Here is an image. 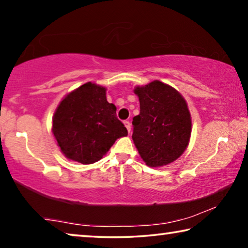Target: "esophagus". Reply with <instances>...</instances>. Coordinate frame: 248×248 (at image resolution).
Returning <instances> with one entry per match:
<instances>
[{"mask_svg": "<svg viewBox=\"0 0 248 248\" xmlns=\"http://www.w3.org/2000/svg\"><path fill=\"white\" fill-rule=\"evenodd\" d=\"M124 127L127 128V130H128V132L130 133V131H131V124L129 123V121H124Z\"/></svg>", "mask_w": 248, "mask_h": 248, "instance_id": "34e87169", "label": "esophagus"}]
</instances>
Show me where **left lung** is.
I'll use <instances>...</instances> for the list:
<instances>
[{
	"instance_id": "left-lung-1",
	"label": "left lung",
	"mask_w": 248,
	"mask_h": 248,
	"mask_svg": "<svg viewBox=\"0 0 248 248\" xmlns=\"http://www.w3.org/2000/svg\"><path fill=\"white\" fill-rule=\"evenodd\" d=\"M140 114L133 118L132 140L150 167L174 162L187 149L191 136V116L186 99L161 81L134 87Z\"/></svg>"
}]
</instances>
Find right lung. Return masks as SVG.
I'll return each mask as SVG.
<instances>
[{
  "label": "right lung",
  "instance_id": "right-lung-1",
  "mask_svg": "<svg viewBox=\"0 0 248 248\" xmlns=\"http://www.w3.org/2000/svg\"><path fill=\"white\" fill-rule=\"evenodd\" d=\"M106 87L87 82L66 94L52 117V133L70 161L93 164L128 131L107 102Z\"/></svg>",
  "mask_w": 248,
  "mask_h": 248
}]
</instances>
